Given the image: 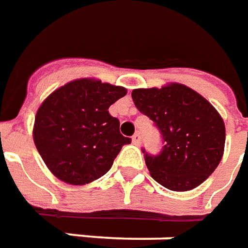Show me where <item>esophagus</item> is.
<instances>
[{
    "instance_id": "1",
    "label": "esophagus",
    "mask_w": 248,
    "mask_h": 248,
    "mask_svg": "<svg viewBox=\"0 0 248 248\" xmlns=\"http://www.w3.org/2000/svg\"><path fill=\"white\" fill-rule=\"evenodd\" d=\"M132 143L135 145H140L141 144V136H140V133H135L132 136Z\"/></svg>"
}]
</instances>
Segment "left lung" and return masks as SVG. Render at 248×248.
Wrapping results in <instances>:
<instances>
[{"mask_svg":"<svg viewBox=\"0 0 248 248\" xmlns=\"http://www.w3.org/2000/svg\"><path fill=\"white\" fill-rule=\"evenodd\" d=\"M136 108L161 132L164 147L157 156L145 154L151 176L171 191L196 188L222 160L226 127L210 101L187 85L133 89Z\"/></svg>","mask_w":248,"mask_h":248,"instance_id":"obj_1","label":"left lung"}]
</instances>
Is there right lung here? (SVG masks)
<instances>
[{
  "instance_id": "add662e5",
  "label": "right lung",
  "mask_w": 248,
  "mask_h": 248,
  "mask_svg": "<svg viewBox=\"0 0 248 248\" xmlns=\"http://www.w3.org/2000/svg\"><path fill=\"white\" fill-rule=\"evenodd\" d=\"M124 87L97 78H77L57 88L37 110L33 140L49 171L64 183L84 186L109 171L131 139L120 133L110 105Z\"/></svg>"
}]
</instances>
